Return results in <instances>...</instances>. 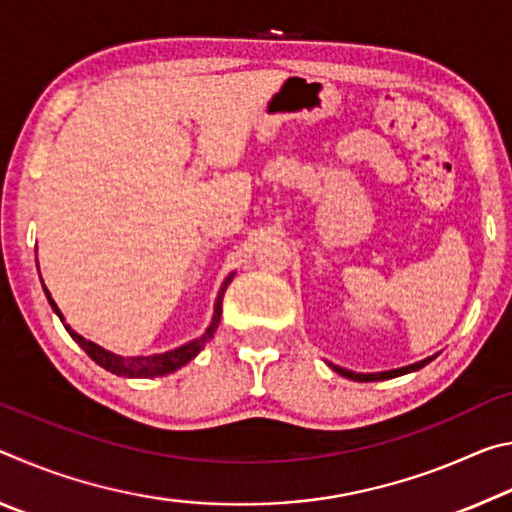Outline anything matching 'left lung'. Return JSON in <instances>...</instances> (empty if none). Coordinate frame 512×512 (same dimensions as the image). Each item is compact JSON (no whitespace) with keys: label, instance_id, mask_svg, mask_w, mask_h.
Returning <instances> with one entry per match:
<instances>
[{"label":"left lung","instance_id":"8db88e82","mask_svg":"<svg viewBox=\"0 0 512 512\" xmlns=\"http://www.w3.org/2000/svg\"><path fill=\"white\" fill-rule=\"evenodd\" d=\"M433 357L424 359L420 363H413V366H406V368H397V370H388V372H375V375H361V372H352V370H345V368H339V366H332L339 375L348 377L352 381H381V379H393V377H400V375H406V372H413V370H420L422 366H427V363L431 361Z\"/></svg>","mask_w":512,"mask_h":512}]
</instances>
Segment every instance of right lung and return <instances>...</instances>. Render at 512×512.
I'll return each mask as SVG.
<instances>
[{"instance_id": "obj_1", "label": "right lung", "mask_w": 512, "mask_h": 512, "mask_svg": "<svg viewBox=\"0 0 512 512\" xmlns=\"http://www.w3.org/2000/svg\"><path fill=\"white\" fill-rule=\"evenodd\" d=\"M230 280H232V275L228 277V280L223 282V287H221V291H219V298H216V307H214L212 325L207 327V332L201 336V339H196V341H192V343L183 345V348H176V350H171V352L151 354V357H119V354H115V352H108V350L99 348L97 343L85 341L81 334L74 332V329L67 327V332H69V336H72V339H74L76 343L81 345V348L85 350V354H88V357H90L92 361H97L101 368L110 370L112 375H119V377H160V375H169V372L183 368L185 363L192 361V359L196 357V354L205 348V343L210 341L212 336H214L216 327H219V320H221L223 293H225V289H228ZM45 293H47L49 305L54 307L58 318L63 320V316H60V311H58V307H56V302L51 300L47 289H45Z\"/></svg>"}]
</instances>
